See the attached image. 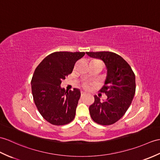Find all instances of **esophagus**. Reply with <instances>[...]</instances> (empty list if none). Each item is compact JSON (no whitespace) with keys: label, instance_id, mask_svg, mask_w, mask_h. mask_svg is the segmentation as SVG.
<instances>
[{"label":"esophagus","instance_id":"1","mask_svg":"<svg viewBox=\"0 0 160 160\" xmlns=\"http://www.w3.org/2000/svg\"><path fill=\"white\" fill-rule=\"evenodd\" d=\"M85 95H86V93H85V92H81V98L84 97V96H85Z\"/></svg>","mask_w":160,"mask_h":160}]
</instances>
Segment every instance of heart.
<instances>
[{
    "label": "heart",
    "mask_w": 160,
    "mask_h": 160,
    "mask_svg": "<svg viewBox=\"0 0 160 160\" xmlns=\"http://www.w3.org/2000/svg\"><path fill=\"white\" fill-rule=\"evenodd\" d=\"M84 87L85 88H88V84H84Z\"/></svg>",
    "instance_id": "b5f03b06"
}]
</instances>
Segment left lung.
Masks as SVG:
<instances>
[{
  "mask_svg": "<svg viewBox=\"0 0 160 160\" xmlns=\"http://www.w3.org/2000/svg\"><path fill=\"white\" fill-rule=\"evenodd\" d=\"M86 53L91 57L102 59L108 69L105 84L99 91L107 95V99L101 102L95 95L94 103L89 106L90 115L98 124H114L131 105L136 91L135 74L130 65L116 53L108 51Z\"/></svg>",
  "mask_w": 160,
  "mask_h": 160,
  "instance_id": "left-lung-1",
  "label": "left lung"
}]
</instances>
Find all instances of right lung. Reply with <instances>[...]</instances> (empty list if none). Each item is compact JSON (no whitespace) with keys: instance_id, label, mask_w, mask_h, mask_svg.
Returning <instances> with one entry per match:
<instances>
[{"instance_id":"obj_1","label":"right lung","mask_w":160,"mask_h":160,"mask_svg":"<svg viewBox=\"0 0 160 160\" xmlns=\"http://www.w3.org/2000/svg\"><path fill=\"white\" fill-rule=\"evenodd\" d=\"M84 52H56L37 67L31 80L32 93L39 113L50 123L64 125L72 122L80 97L79 89L65 91L61 84L71 73Z\"/></svg>"}]
</instances>
